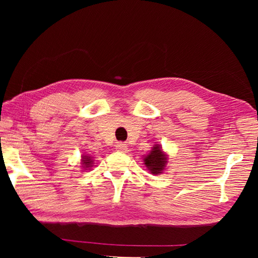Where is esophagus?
Wrapping results in <instances>:
<instances>
[{
    "mask_svg": "<svg viewBox=\"0 0 258 258\" xmlns=\"http://www.w3.org/2000/svg\"><path fill=\"white\" fill-rule=\"evenodd\" d=\"M127 149H128V148H127V146L125 145V143L118 142L116 145V150L119 151V152H126V151H127Z\"/></svg>",
    "mask_w": 258,
    "mask_h": 258,
    "instance_id": "esophagus-1",
    "label": "esophagus"
}]
</instances>
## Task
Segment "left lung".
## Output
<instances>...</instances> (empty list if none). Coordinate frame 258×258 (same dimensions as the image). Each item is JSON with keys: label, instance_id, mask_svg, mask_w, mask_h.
<instances>
[{"label": "left lung", "instance_id": "8db88e82", "mask_svg": "<svg viewBox=\"0 0 258 258\" xmlns=\"http://www.w3.org/2000/svg\"><path fill=\"white\" fill-rule=\"evenodd\" d=\"M167 159V155L163 151L161 147L159 145H156L150 150L149 154L145 156L143 161H145L148 171H150V173L154 174V175H158V174L163 173L165 169Z\"/></svg>", "mask_w": 258, "mask_h": 258}]
</instances>
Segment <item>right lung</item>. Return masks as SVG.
<instances>
[{"label": "right lung", "mask_w": 258, "mask_h": 258, "mask_svg": "<svg viewBox=\"0 0 258 258\" xmlns=\"http://www.w3.org/2000/svg\"><path fill=\"white\" fill-rule=\"evenodd\" d=\"M93 157H91L89 155H83L82 156V165L84 169H90V167L93 166Z\"/></svg>", "instance_id": "right-lung-1"}]
</instances>
